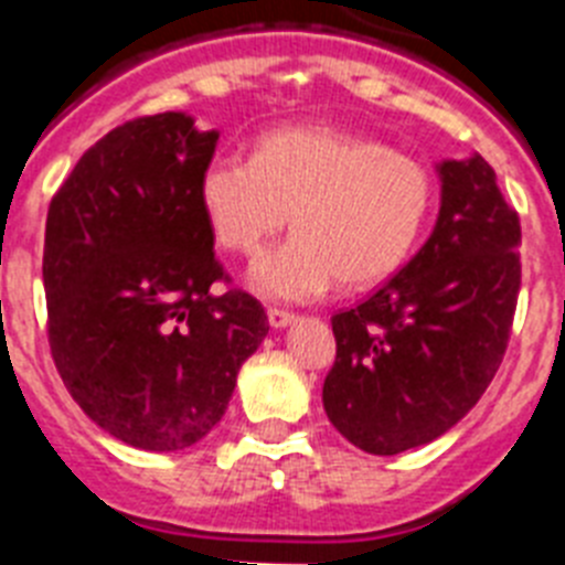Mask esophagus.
<instances>
[{
  "mask_svg": "<svg viewBox=\"0 0 565 565\" xmlns=\"http://www.w3.org/2000/svg\"><path fill=\"white\" fill-rule=\"evenodd\" d=\"M294 313L291 311H282V308H268V326L271 328H286L294 322Z\"/></svg>",
  "mask_w": 565,
  "mask_h": 565,
  "instance_id": "obj_1",
  "label": "esophagus"
}]
</instances>
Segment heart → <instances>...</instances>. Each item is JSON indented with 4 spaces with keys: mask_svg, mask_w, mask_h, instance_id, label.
Returning a JSON list of instances; mask_svg holds the SVG:
<instances>
[{
    "mask_svg": "<svg viewBox=\"0 0 565 565\" xmlns=\"http://www.w3.org/2000/svg\"><path fill=\"white\" fill-rule=\"evenodd\" d=\"M438 201L436 174L384 141L333 127H282L252 158L217 154L201 174V206L226 252H263L288 223L286 246L252 266L263 297L313 299L339 279L367 291L413 257Z\"/></svg>",
    "mask_w": 565,
    "mask_h": 565,
    "instance_id": "1",
    "label": "heart"
}]
</instances>
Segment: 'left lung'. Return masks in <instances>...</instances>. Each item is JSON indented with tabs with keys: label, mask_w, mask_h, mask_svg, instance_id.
<instances>
[{
	"label": "left lung",
	"mask_w": 565,
	"mask_h": 565,
	"mask_svg": "<svg viewBox=\"0 0 565 565\" xmlns=\"http://www.w3.org/2000/svg\"><path fill=\"white\" fill-rule=\"evenodd\" d=\"M441 212L422 252L331 317L322 384L331 424L359 450L396 456L461 422L507 353L521 291V217L481 154L444 161Z\"/></svg>",
	"instance_id": "obj_1"
}]
</instances>
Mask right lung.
Listing matches in <instances>:
<instances>
[{
    "label": "right lung",
    "instance_id": "obj_1",
    "mask_svg": "<svg viewBox=\"0 0 565 565\" xmlns=\"http://www.w3.org/2000/svg\"><path fill=\"white\" fill-rule=\"evenodd\" d=\"M217 132L183 113L115 127L44 226L47 342L70 396L118 441L174 452L221 422L268 317L214 257L201 174Z\"/></svg>",
    "mask_w": 565,
    "mask_h": 565
}]
</instances>
